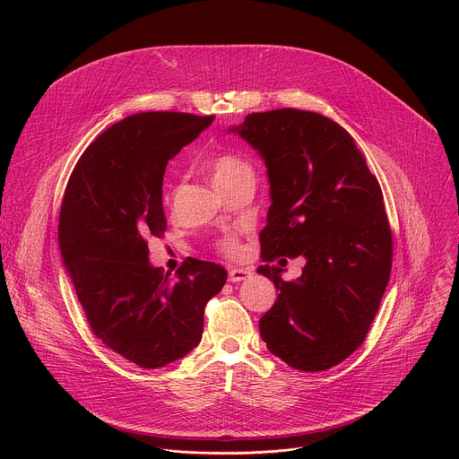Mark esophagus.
Returning a JSON list of instances; mask_svg holds the SVG:
<instances>
[{"instance_id":"1","label":"esophagus","mask_w":459,"mask_h":459,"mask_svg":"<svg viewBox=\"0 0 459 459\" xmlns=\"http://www.w3.org/2000/svg\"><path fill=\"white\" fill-rule=\"evenodd\" d=\"M252 275V272L248 268H230L229 270V281L230 282H241L247 281Z\"/></svg>"}]
</instances>
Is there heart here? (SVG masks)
<instances>
[{
	"instance_id": "obj_1",
	"label": "heart",
	"mask_w": 459,
	"mask_h": 459,
	"mask_svg": "<svg viewBox=\"0 0 459 459\" xmlns=\"http://www.w3.org/2000/svg\"><path fill=\"white\" fill-rule=\"evenodd\" d=\"M211 175L216 186H225L241 175H254V171L241 157L234 153H220L211 160ZM216 250L227 257H234L239 252V241L236 236L227 234L216 241Z\"/></svg>"
}]
</instances>
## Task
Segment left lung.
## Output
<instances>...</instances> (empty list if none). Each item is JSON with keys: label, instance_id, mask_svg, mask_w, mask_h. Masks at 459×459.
I'll list each match as a JSON object with an SVG mask.
<instances>
[{"label": "left lung", "instance_id": "left-lung-1", "mask_svg": "<svg viewBox=\"0 0 459 459\" xmlns=\"http://www.w3.org/2000/svg\"><path fill=\"white\" fill-rule=\"evenodd\" d=\"M238 132L264 159L272 205L261 257L279 295L259 320L268 351L304 372L347 359L367 338L394 263L381 186L352 135L309 110L254 112ZM304 256L297 281L274 261ZM282 265V264H281Z\"/></svg>", "mask_w": 459, "mask_h": 459}]
</instances>
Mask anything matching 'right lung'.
Wrapping results in <instances>:
<instances>
[{"label":"right lung","mask_w":459,"mask_h":459,"mask_svg":"<svg viewBox=\"0 0 459 459\" xmlns=\"http://www.w3.org/2000/svg\"><path fill=\"white\" fill-rule=\"evenodd\" d=\"M214 116L139 112L108 126L78 159L65 186L58 245L94 336L141 368H160L202 340L205 304L227 272L187 257L177 277L148 261L162 238L168 160Z\"/></svg>","instance_id":"obj_1"}]
</instances>
